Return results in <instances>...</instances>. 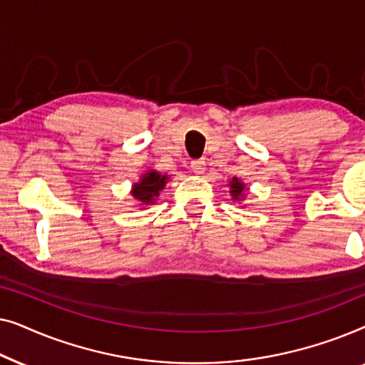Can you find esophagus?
<instances>
[{"mask_svg": "<svg viewBox=\"0 0 365 365\" xmlns=\"http://www.w3.org/2000/svg\"><path fill=\"white\" fill-rule=\"evenodd\" d=\"M191 171L194 174H204V171H206V161H204V159H196V161H192Z\"/></svg>", "mask_w": 365, "mask_h": 365, "instance_id": "1", "label": "esophagus"}]
</instances>
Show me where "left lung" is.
<instances>
[{
    "instance_id": "left-lung-1",
    "label": "left lung",
    "mask_w": 365,
    "mask_h": 365,
    "mask_svg": "<svg viewBox=\"0 0 365 365\" xmlns=\"http://www.w3.org/2000/svg\"><path fill=\"white\" fill-rule=\"evenodd\" d=\"M229 187H231V196L234 201H242L246 196V184L239 181L237 178H232V181H229Z\"/></svg>"
}]
</instances>
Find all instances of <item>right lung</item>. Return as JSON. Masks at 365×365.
I'll list each match as a JSON object with an SVG mask.
<instances>
[{
  "label": "right lung",
  "instance_id": "add662e5",
  "mask_svg": "<svg viewBox=\"0 0 365 365\" xmlns=\"http://www.w3.org/2000/svg\"><path fill=\"white\" fill-rule=\"evenodd\" d=\"M169 179L168 174H161L154 169H149L148 173H144L139 182L133 184L131 194L138 202H141V206H149V204L156 202V197L159 196V191H163L166 186V181Z\"/></svg>",
  "mask_w": 365,
  "mask_h": 365
}]
</instances>
